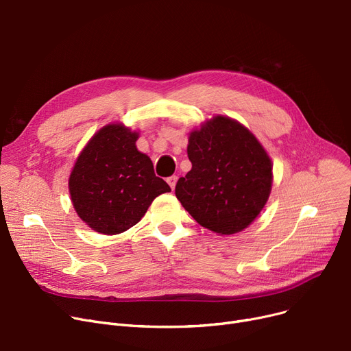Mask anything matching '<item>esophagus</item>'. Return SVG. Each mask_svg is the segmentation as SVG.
I'll use <instances>...</instances> for the list:
<instances>
[{"instance_id":"obj_1","label":"esophagus","mask_w":351,"mask_h":351,"mask_svg":"<svg viewBox=\"0 0 351 351\" xmlns=\"http://www.w3.org/2000/svg\"><path fill=\"white\" fill-rule=\"evenodd\" d=\"M167 182L169 183V186H171V188H172V191L175 189V186H176V182H178V176H169L168 179H167Z\"/></svg>"}]
</instances>
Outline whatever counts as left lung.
Returning <instances> with one entry per match:
<instances>
[{
    "instance_id": "1",
    "label": "left lung",
    "mask_w": 351,
    "mask_h": 351,
    "mask_svg": "<svg viewBox=\"0 0 351 351\" xmlns=\"http://www.w3.org/2000/svg\"><path fill=\"white\" fill-rule=\"evenodd\" d=\"M192 169L175 195L204 228L236 234L261 213L272 188V162L254 134L224 115L189 134Z\"/></svg>"
}]
</instances>
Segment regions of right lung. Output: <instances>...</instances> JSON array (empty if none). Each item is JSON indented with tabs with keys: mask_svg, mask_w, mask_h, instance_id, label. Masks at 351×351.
I'll return each mask as SVG.
<instances>
[{
	"mask_svg": "<svg viewBox=\"0 0 351 351\" xmlns=\"http://www.w3.org/2000/svg\"><path fill=\"white\" fill-rule=\"evenodd\" d=\"M138 132L108 124L91 136L69 178L79 217L95 231L114 236L144 217L154 199L171 192L154 172L148 155L136 149Z\"/></svg>",
	"mask_w": 351,
	"mask_h": 351,
	"instance_id": "1",
	"label": "right lung"
}]
</instances>
